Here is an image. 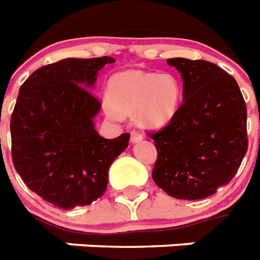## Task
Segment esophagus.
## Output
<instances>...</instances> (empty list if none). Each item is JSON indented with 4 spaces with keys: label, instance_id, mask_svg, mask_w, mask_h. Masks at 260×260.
Returning <instances> with one entry per match:
<instances>
[{
    "label": "esophagus",
    "instance_id": "esophagus-1",
    "mask_svg": "<svg viewBox=\"0 0 260 260\" xmlns=\"http://www.w3.org/2000/svg\"><path fill=\"white\" fill-rule=\"evenodd\" d=\"M140 141H142V134L138 132H132V142L136 143Z\"/></svg>",
    "mask_w": 260,
    "mask_h": 260
}]
</instances>
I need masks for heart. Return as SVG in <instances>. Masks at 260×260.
<instances>
[{
	"mask_svg": "<svg viewBox=\"0 0 260 260\" xmlns=\"http://www.w3.org/2000/svg\"><path fill=\"white\" fill-rule=\"evenodd\" d=\"M107 115L119 118L137 113L145 128H161L177 113L181 86L172 74L126 71L114 75L107 84Z\"/></svg>",
	"mask_w": 260,
	"mask_h": 260,
	"instance_id": "b5f03b06",
	"label": "heart"
}]
</instances>
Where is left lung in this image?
Wrapping results in <instances>:
<instances>
[{"label":"left lung","instance_id":"obj_1","mask_svg":"<svg viewBox=\"0 0 260 260\" xmlns=\"http://www.w3.org/2000/svg\"><path fill=\"white\" fill-rule=\"evenodd\" d=\"M182 105L151 133L157 149L153 180L169 196L200 200L231 181L248 147L247 107L231 75L205 60L174 57Z\"/></svg>","mask_w":260,"mask_h":260}]
</instances>
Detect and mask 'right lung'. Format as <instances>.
I'll return each mask as SVG.
<instances>
[{"instance_id":"1","label":"right lung","mask_w":260,"mask_h":260,"mask_svg":"<svg viewBox=\"0 0 260 260\" xmlns=\"http://www.w3.org/2000/svg\"><path fill=\"white\" fill-rule=\"evenodd\" d=\"M114 61L63 59L36 70L18 92L10 119L13 165L30 190L61 209L103 196L110 165L128 146V133L106 140L92 120L102 103L90 90Z\"/></svg>"}]
</instances>
